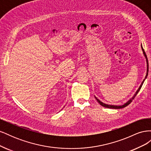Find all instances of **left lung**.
I'll return each mask as SVG.
<instances>
[{
  "instance_id": "1",
  "label": "left lung",
  "mask_w": 151,
  "mask_h": 151,
  "mask_svg": "<svg viewBox=\"0 0 151 151\" xmlns=\"http://www.w3.org/2000/svg\"><path fill=\"white\" fill-rule=\"evenodd\" d=\"M141 48H142V52H143L144 55V57H145V59H146V63H147V72H146V76H145V79L143 80V81H142V83H141L140 86H139V89H138L137 90V91L135 92V93L134 94L133 96H132V98L129 100V101H127L125 103H124V104H122V105H111V104H105V103H104L101 102V101H100V100H99V99H98L96 97L94 96V98H96V99L97 100V101H98L100 104H101L102 106L105 107V108H112V109H121V108H123L126 107L127 106H128V105H129V104L132 101V100H133V99H134V98L135 97V96H136L137 94V93H139V91H140V88H142V84H143V83H144V81L146 79V78H147V76H148V71H149V64H148L147 58V56H146L144 50V49H143V48H142V45H141Z\"/></svg>"
}]
</instances>
